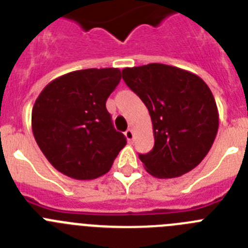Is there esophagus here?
Listing matches in <instances>:
<instances>
[{
  "label": "esophagus",
  "instance_id": "1",
  "mask_svg": "<svg viewBox=\"0 0 248 248\" xmlns=\"http://www.w3.org/2000/svg\"><path fill=\"white\" fill-rule=\"evenodd\" d=\"M124 135H125V138L128 141H131V140L134 139V133H133V130H131V129H128V130L124 133Z\"/></svg>",
  "mask_w": 248,
  "mask_h": 248
}]
</instances>
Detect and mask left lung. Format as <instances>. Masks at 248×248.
Returning <instances> with one entry per match:
<instances>
[{
  "label": "left lung",
  "instance_id": "left-lung-1",
  "mask_svg": "<svg viewBox=\"0 0 248 248\" xmlns=\"http://www.w3.org/2000/svg\"><path fill=\"white\" fill-rule=\"evenodd\" d=\"M122 72L153 123L154 148L139 155L146 171L159 179L191 171L207 155L218 130L217 105L209 85L191 72L161 63Z\"/></svg>",
  "mask_w": 248,
  "mask_h": 248
}]
</instances>
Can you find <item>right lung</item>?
<instances>
[{
	"label": "right lung",
	"instance_id": "1",
	"mask_svg": "<svg viewBox=\"0 0 248 248\" xmlns=\"http://www.w3.org/2000/svg\"><path fill=\"white\" fill-rule=\"evenodd\" d=\"M122 79L118 68L63 74L46 85L32 109V131L54 169L76 180L108 172L126 144L105 103Z\"/></svg>",
	"mask_w": 248,
	"mask_h": 248
}]
</instances>
